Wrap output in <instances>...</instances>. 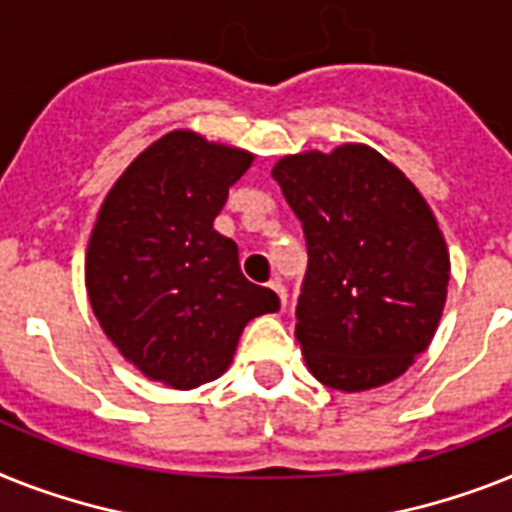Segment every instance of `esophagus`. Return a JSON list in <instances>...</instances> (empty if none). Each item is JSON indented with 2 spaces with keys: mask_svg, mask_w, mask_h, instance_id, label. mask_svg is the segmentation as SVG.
<instances>
[{
  "mask_svg": "<svg viewBox=\"0 0 512 512\" xmlns=\"http://www.w3.org/2000/svg\"><path fill=\"white\" fill-rule=\"evenodd\" d=\"M269 287H272L274 295H277V301H280V308H282V311H285V306H287V290H285V285H282L280 280H272V282H269Z\"/></svg>",
  "mask_w": 512,
  "mask_h": 512,
  "instance_id": "obj_1",
  "label": "esophagus"
}]
</instances>
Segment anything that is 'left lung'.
<instances>
[{
	"label": "left lung",
	"instance_id": "obj_1",
	"mask_svg": "<svg viewBox=\"0 0 512 512\" xmlns=\"http://www.w3.org/2000/svg\"><path fill=\"white\" fill-rule=\"evenodd\" d=\"M272 177L306 235L295 337L308 371L342 392L398 379L447 298L450 253L429 204L363 143L282 156Z\"/></svg>",
	"mask_w": 512,
	"mask_h": 512
}]
</instances>
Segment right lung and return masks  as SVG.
I'll return each mask as SVG.
<instances>
[{
  "instance_id": "1",
  "label": "right lung",
  "mask_w": 512,
  "mask_h": 512,
  "mask_svg": "<svg viewBox=\"0 0 512 512\" xmlns=\"http://www.w3.org/2000/svg\"><path fill=\"white\" fill-rule=\"evenodd\" d=\"M253 154L172 130L104 198L86 251V290L104 335L135 369L175 390L222 377L251 319L280 308L243 277L214 230Z\"/></svg>"
}]
</instances>
